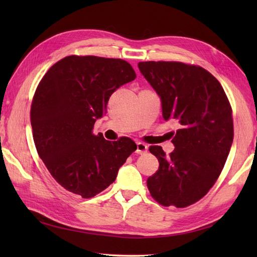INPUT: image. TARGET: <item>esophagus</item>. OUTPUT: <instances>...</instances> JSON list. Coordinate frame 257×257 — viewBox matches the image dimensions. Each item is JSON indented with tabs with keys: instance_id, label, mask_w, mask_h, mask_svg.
Instances as JSON below:
<instances>
[{
	"instance_id": "esophagus-1",
	"label": "esophagus",
	"mask_w": 257,
	"mask_h": 257,
	"mask_svg": "<svg viewBox=\"0 0 257 257\" xmlns=\"http://www.w3.org/2000/svg\"><path fill=\"white\" fill-rule=\"evenodd\" d=\"M147 150H148V146L145 145L144 143H137V150H136V152H137L138 155L146 154Z\"/></svg>"
}]
</instances>
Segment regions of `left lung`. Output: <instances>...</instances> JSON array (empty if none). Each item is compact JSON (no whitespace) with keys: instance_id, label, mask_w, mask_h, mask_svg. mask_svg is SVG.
<instances>
[{"instance_id":"1","label":"left lung","mask_w":257,"mask_h":257,"mask_svg":"<svg viewBox=\"0 0 257 257\" xmlns=\"http://www.w3.org/2000/svg\"><path fill=\"white\" fill-rule=\"evenodd\" d=\"M138 67L161 98L163 118L180 124L170 155L149 147L159 169L147 187L163 206H189L209 192L225 165L234 137L231 103L220 81L196 65L140 62Z\"/></svg>"}]
</instances>
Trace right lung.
I'll list each match as a JSON object with an SVG mask.
<instances>
[{
  "mask_svg": "<svg viewBox=\"0 0 257 257\" xmlns=\"http://www.w3.org/2000/svg\"><path fill=\"white\" fill-rule=\"evenodd\" d=\"M135 78L123 59L90 55L64 57L43 76L31 106L33 139L47 170L69 192L84 199L100 193L137 149L128 137L111 143L92 133L112 92Z\"/></svg>",
  "mask_w": 257,
  "mask_h": 257,
  "instance_id": "add662e5",
  "label": "right lung"
}]
</instances>
